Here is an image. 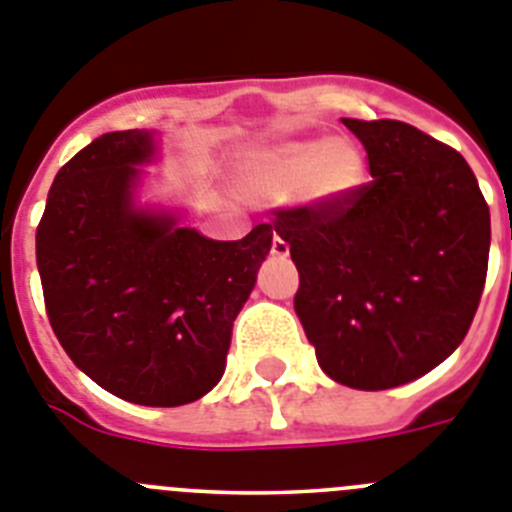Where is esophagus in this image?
<instances>
[{"label":"esophagus","instance_id":"esophagus-1","mask_svg":"<svg viewBox=\"0 0 512 512\" xmlns=\"http://www.w3.org/2000/svg\"><path fill=\"white\" fill-rule=\"evenodd\" d=\"M270 252H273L275 257H288V244L283 242V239L278 237V234H275L273 244H270Z\"/></svg>","mask_w":512,"mask_h":512}]
</instances>
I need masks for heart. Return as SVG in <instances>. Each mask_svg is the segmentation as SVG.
I'll use <instances>...</instances> for the list:
<instances>
[{"label":"heart","mask_w":512,"mask_h":512,"mask_svg":"<svg viewBox=\"0 0 512 512\" xmlns=\"http://www.w3.org/2000/svg\"><path fill=\"white\" fill-rule=\"evenodd\" d=\"M366 180L361 151L350 141L299 139L265 146L244 157L237 185L257 203L286 201L304 193L311 201H345Z\"/></svg>","instance_id":"obj_1"}]
</instances>
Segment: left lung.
I'll return each mask as SVG.
<instances>
[{"instance_id": "1", "label": "left lung", "mask_w": 512, "mask_h": 512, "mask_svg": "<svg viewBox=\"0 0 512 512\" xmlns=\"http://www.w3.org/2000/svg\"><path fill=\"white\" fill-rule=\"evenodd\" d=\"M371 182L337 203L281 208L296 314L322 371L350 389L402 386L443 363L477 314L490 208L451 146L402 121L342 118Z\"/></svg>"}]
</instances>
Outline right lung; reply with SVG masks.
Here are the masks:
<instances>
[{
  "instance_id": "right-lung-1",
  "label": "right lung",
  "mask_w": 512,
  "mask_h": 512,
  "mask_svg": "<svg viewBox=\"0 0 512 512\" xmlns=\"http://www.w3.org/2000/svg\"><path fill=\"white\" fill-rule=\"evenodd\" d=\"M154 131H113L64 164L35 231L48 322L74 366L146 407H180L219 384L231 327L273 244L260 224L216 242L177 213L136 206Z\"/></svg>"
}]
</instances>
